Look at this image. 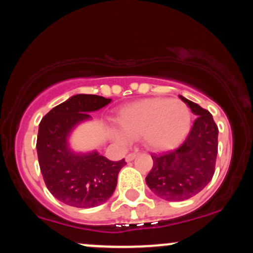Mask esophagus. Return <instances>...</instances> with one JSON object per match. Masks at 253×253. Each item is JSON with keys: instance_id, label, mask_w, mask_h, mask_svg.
<instances>
[{"instance_id": "1", "label": "esophagus", "mask_w": 253, "mask_h": 253, "mask_svg": "<svg viewBox=\"0 0 253 253\" xmlns=\"http://www.w3.org/2000/svg\"><path fill=\"white\" fill-rule=\"evenodd\" d=\"M135 157H136V153H129V155L126 156V158L125 159H126V162H132Z\"/></svg>"}]
</instances>
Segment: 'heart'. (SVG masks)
Listing matches in <instances>:
<instances>
[{"instance_id": "heart-1", "label": "heart", "mask_w": 253, "mask_h": 253, "mask_svg": "<svg viewBox=\"0 0 253 253\" xmlns=\"http://www.w3.org/2000/svg\"><path fill=\"white\" fill-rule=\"evenodd\" d=\"M117 124L120 129H112L110 135L118 145L127 146L130 139L143 135L145 146L162 152L176 147L187 136L191 112L177 98H146L125 106Z\"/></svg>"}]
</instances>
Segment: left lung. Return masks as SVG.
<instances>
[{"label": "left lung", "mask_w": 253, "mask_h": 253, "mask_svg": "<svg viewBox=\"0 0 253 253\" xmlns=\"http://www.w3.org/2000/svg\"><path fill=\"white\" fill-rule=\"evenodd\" d=\"M197 119L190 133L178 149L162 156H152L153 167L146 176V184L161 199L184 201L199 194L214 175L219 129L208 110L189 101Z\"/></svg>", "instance_id": "obj_1"}]
</instances>
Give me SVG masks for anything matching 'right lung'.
<instances>
[{
  "label": "right lung",
  "instance_id": "add662e5",
  "mask_svg": "<svg viewBox=\"0 0 253 253\" xmlns=\"http://www.w3.org/2000/svg\"><path fill=\"white\" fill-rule=\"evenodd\" d=\"M112 98L77 94L52 108L39 124L37 152L40 171L50 193L71 207L92 208L114 193L125 159L109 161L96 150L76 151L70 138L78 125L91 120Z\"/></svg>",
  "mask_w": 253,
  "mask_h": 253
}]
</instances>
